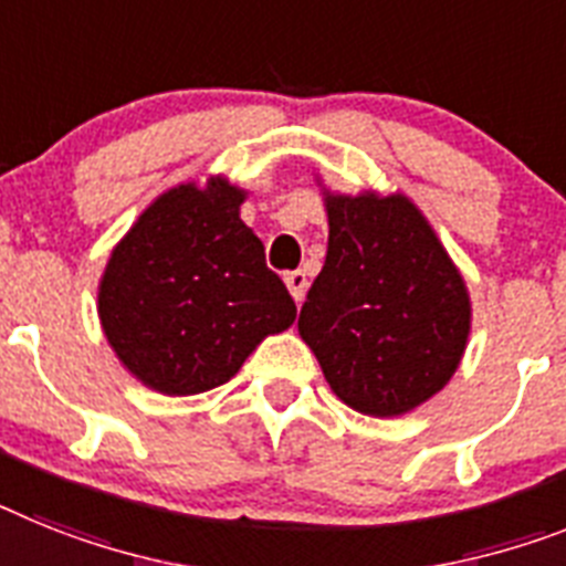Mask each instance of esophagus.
Returning <instances> with one entry per match:
<instances>
[{"label": "esophagus", "instance_id": "34e87169", "mask_svg": "<svg viewBox=\"0 0 566 566\" xmlns=\"http://www.w3.org/2000/svg\"><path fill=\"white\" fill-rule=\"evenodd\" d=\"M284 284H287L291 296L296 298V302H302L307 293V273L305 270H291V273L284 275Z\"/></svg>", "mask_w": 566, "mask_h": 566}]
</instances>
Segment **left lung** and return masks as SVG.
Listing matches in <instances>:
<instances>
[{
	"mask_svg": "<svg viewBox=\"0 0 566 566\" xmlns=\"http://www.w3.org/2000/svg\"><path fill=\"white\" fill-rule=\"evenodd\" d=\"M325 268L298 313L345 406L406 415L458 371L467 348V284L406 195H327Z\"/></svg>",
	"mask_w": 566,
	"mask_h": 566,
	"instance_id": "1",
	"label": "left lung"
}]
</instances>
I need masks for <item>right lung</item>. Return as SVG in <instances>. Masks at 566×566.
<instances>
[{
	"mask_svg": "<svg viewBox=\"0 0 566 566\" xmlns=\"http://www.w3.org/2000/svg\"><path fill=\"white\" fill-rule=\"evenodd\" d=\"M244 192L216 178L180 184L114 247L99 322L120 363L169 397L230 382L268 334L296 319L264 244L239 218Z\"/></svg>",
	"mask_w": 566,
	"mask_h": 566,
	"instance_id": "add662e5",
	"label": "right lung"
}]
</instances>
